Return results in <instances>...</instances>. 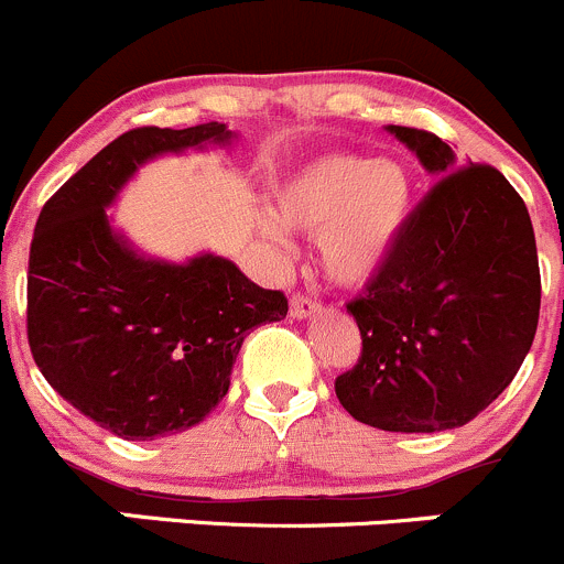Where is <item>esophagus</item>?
<instances>
[{"label": "esophagus", "mask_w": 564, "mask_h": 564, "mask_svg": "<svg viewBox=\"0 0 564 564\" xmlns=\"http://www.w3.org/2000/svg\"><path fill=\"white\" fill-rule=\"evenodd\" d=\"M317 310H321V304H317L315 299H310V295H304V293L290 295V315L293 317H310V315H315Z\"/></svg>", "instance_id": "obj_1"}]
</instances>
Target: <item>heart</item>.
<instances>
[{
  "label": "heart",
  "instance_id": "b5f03b06",
  "mask_svg": "<svg viewBox=\"0 0 564 564\" xmlns=\"http://www.w3.org/2000/svg\"><path fill=\"white\" fill-rule=\"evenodd\" d=\"M414 208V181L400 161H376L361 153L317 155L274 188V216L260 219V232L276 249L288 230L317 236L321 265L334 282L370 280L398 243Z\"/></svg>",
  "mask_w": 564,
  "mask_h": 564
}]
</instances>
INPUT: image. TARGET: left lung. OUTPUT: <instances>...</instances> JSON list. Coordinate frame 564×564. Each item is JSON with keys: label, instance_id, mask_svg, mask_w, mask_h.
<instances>
[{"label": "left lung", "instance_id": "obj_1", "mask_svg": "<svg viewBox=\"0 0 564 564\" xmlns=\"http://www.w3.org/2000/svg\"><path fill=\"white\" fill-rule=\"evenodd\" d=\"M438 175L348 301L361 354L334 392L354 420L394 433L471 422L516 378L540 315V265L521 194L490 164L458 166L431 131L389 126Z\"/></svg>", "mask_w": 564, "mask_h": 564}]
</instances>
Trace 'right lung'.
I'll use <instances>...</instances> for the list:
<instances>
[{
    "label": "right lung",
    "mask_w": 564,
    "mask_h": 564,
    "mask_svg": "<svg viewBox=\"0 0 564 564\" xmlns=\"http://www.w3.org/2000/svg\"><path fill=\"white\" fill-rule=\"evenodd\" d=\"M225 122L120 133L52 194L26 271V337L43 378L79 414L128 442L203 422L230 389L243 337L288 315L230 260H142L111 236L104 205L142 161L225 142Z\"/></svg>",
    "instance_id": "right-lung-1"
}]
</instances>
